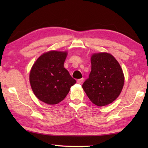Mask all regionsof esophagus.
<instances>
[{"label": "esophagus", "mask_w": 148, "mask_h": 148, "mask_svg": "<svg viewBox=\"0 0 148 148\" xmlns=\"http://www.w3.org/2000/svg\"><path fill=\"white\" fill-rule=\"evenodd\" d=\"M84 77H82V78H80V79H77V84H82V82L84 81Z\"/></svg>", "instance_id": "34e87169"}]
</instances>
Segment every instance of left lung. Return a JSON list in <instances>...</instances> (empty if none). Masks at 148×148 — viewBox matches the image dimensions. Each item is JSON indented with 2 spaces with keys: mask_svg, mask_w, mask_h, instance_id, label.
<instances>
[{
  "mask_svg": "<svg viewBox=\"0 0 148 148\" xmlns=\"http://www.w3.org/2000/svg\"><path fill=\"white\" fill-rule=\"evenodd\" d=\"M91 61V71L82 87L92 103L106 106L121 93L124 75L119 62L109 53H95Z\"/></svg>",
  "mask_w": 148,
  "mask_h": 148,
  "instance_id": "1",
  "label": "left lung"
}]
</instances>
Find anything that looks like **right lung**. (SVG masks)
<instances>
[{"mask_svg":"<svg viewBox=\"0 0 148 148\" xmlns=\"http://www.w3.org/2000/svg\"><path fill=\"white\" fill-rule=\"evenodd\" d=\"M67 53L50 51L36 60L30 72V84L34 95L47 104H56L66 97L76 84L64 68Z\"/></svg>","mask_w":148,"mask_h":148,"instance_id":"add662e5","label":"right lung"}]
</instances>
